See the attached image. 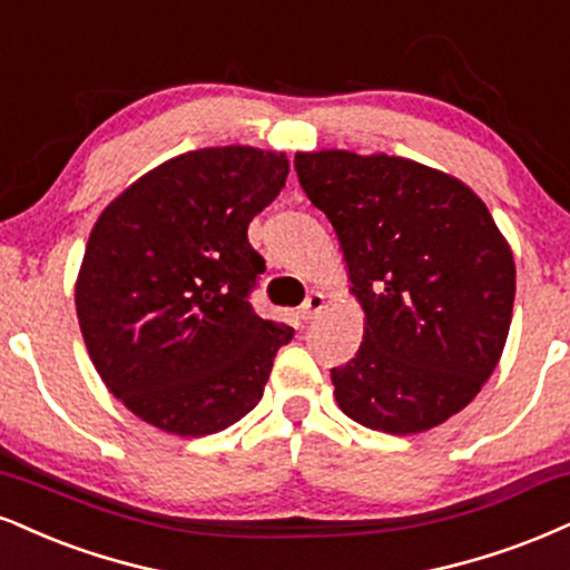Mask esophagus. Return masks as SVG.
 Wrapping results in <instances>:
<instances>
[{
    "label": "esophagus",
    "instance_id": "34e87169",
    "mask_svg": "<svg viewBox=\"0 0 570 570\" xmlns=\"http://www.w3.org/2000/svg\"><path fill=\"white\" fill-rule=\"evenodd\" d=\"M324 305H326L324 294L311 292V294H307V299L303 303V307H299V315H303V321H313L315 315L324 311Z\"/></svg>",
    "mask_w": 570,
    "mask_h": 570
}]
</instances>
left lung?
<instances>
[{
  "label": "left lung",
  "instance_id": "8db88e82",
  "mask_svg": "<svg viewBox=\"0 0 570 570\" xmlns=\"http://www.w3.org/2000/svg\"><path fill=\"white\" fill-rule=\"evenodd\" d=\"M299 185L332 223L363 342L332 368L337 406L363 428L414 435L481 393L502 358L515 259L456 177L401 156L303 150Z\"/></svg>",
  "mask_w": 570,
  "mask_h": 570
}]
</instances>
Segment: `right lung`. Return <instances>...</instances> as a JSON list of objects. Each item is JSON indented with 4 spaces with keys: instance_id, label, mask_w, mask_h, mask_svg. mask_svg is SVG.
<instances>
[{
    "instance_id": "right-lung-1",
    "label": "right lung",
    "mask_w": 570,
    "mask_h": 570,
    "mask_svg": "<svg viewBox=\"0 0 570 570\" xmlns=\"http://www.w3.org/2000/svg\"><path fill=\"white\" fill-rule=\"evenodd\" d=\"M289 159L252 146L159 164L100 212L77 276V315L106 387L142 422L212 435L257 406L294 328L259 318L265 259L246 228Z\"/></svg>"
}]
</instances>
